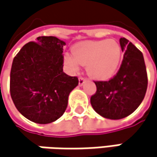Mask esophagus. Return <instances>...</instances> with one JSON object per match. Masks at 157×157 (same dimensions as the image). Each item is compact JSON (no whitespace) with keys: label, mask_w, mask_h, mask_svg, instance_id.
<instances>
[{"label":"esophagus","mask_w":157,"mask_h":157,"mask_svg":"<svg viewBox=\"0 0 157 157\" xmlns=\"http://www.w3.org/2000/svg\"><path fill=\"white\" fill-rule=\"evenodd\" d=\"M85 81H86V78H84L82 76H80L79 77V85H82L85 82Z\"/></svg>","instance_id":"obj_1"}]
</instances>
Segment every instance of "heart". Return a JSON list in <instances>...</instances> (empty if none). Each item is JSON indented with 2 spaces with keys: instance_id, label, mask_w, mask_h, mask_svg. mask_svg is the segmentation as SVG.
I'll return each mask as SVG.
<instances>
[{
  "instance_id": "1",
  "label": "heart",
  "mask_w": 157,
  "mask_h": 157,
  "mask_svg": "<svg viewBox=\"0 0 157 157\" xmlns=\"http://www.w3.org/2000/svg\"><path fill=\"white\" fill-rule=\"evenodd\" d=\"M122 57L120 44L115 40L86 41L79 42L73 49V54L65 55V62L73 71L79 66H86L88 75L98 80L114 75Z\"/></svg>"
}]
</instances>
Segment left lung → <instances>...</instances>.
Masks as SVG:
<instances>
[{
	"instance_id": "1",
	"label": "left lung",
	"mask_w": 157,
	"mask_h": 157,
	"mask_svg": "<svg viewBox=\"0 0 157 157\" xmlns=\"http://www.w3.org/2000/svg\"><path fill=\"white\" fill-rule=\"evenodd\" d=\"M124 59L120 68L108 81H95L97 90L90 104L98 115L118 120L130 115L142 102L147 88L143 54L125 38L120 39Z\"/></svg>"
}]
</instances>
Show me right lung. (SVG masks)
Wrapping results in <instances>:
<instances>
[{
    "label": "right lung",
    "instance_id": "obj_1",
    "mask_svg": "<svg viewBox=\"0 0 157 157\" xmlns=\"http://www.w3.org/2000/svg\"><path fill=\"white\" fill-rule=\"evenodd\" d=\"M66 42L54 36H40L25 44L13 59L10 90L15 106L25 118L46 124L67 109L70 92L78 85L76 76L63 72Z\"/></svg>",
    "mask_w": 157,
    "mask_h": 157
}]
</instances>
